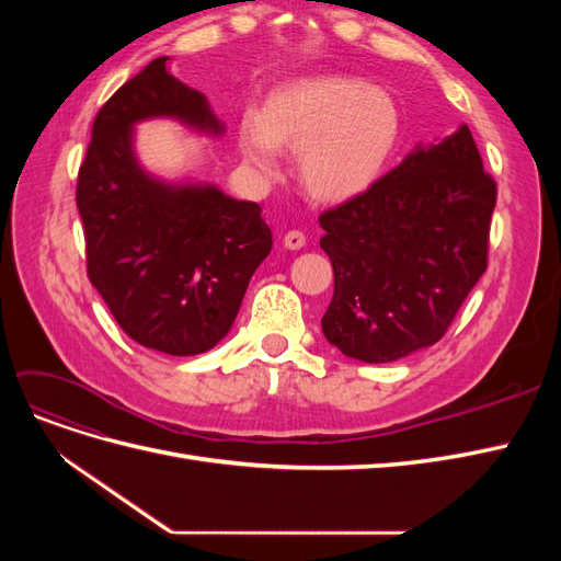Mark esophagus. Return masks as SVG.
<instances>
[{"label": "esophagus", "mask_w": 561, "mask_h": 561, "mask_svg": "<svg viewBox=\"0 0 561 561\" xmlns=\"http://www.w3.org/2000/svg\"><path fill=\"white\" fill-rule=\"evenodd\" d=\"M283 243L287 250H301L304 245H307V236H304V231H299V229H293L283 236Z\"/></svg>", "instance_id": "1"}]
</instances>
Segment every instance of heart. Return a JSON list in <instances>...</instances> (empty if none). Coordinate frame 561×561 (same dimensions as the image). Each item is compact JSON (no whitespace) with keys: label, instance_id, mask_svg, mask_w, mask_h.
I'll return each mask as SVG.
<instances>
[{"label":"heart","instance_id":"b5f03b06","mask_svg":"<svg viewBox=\"0 0 561 561\" xmlns=\"http://www.w3.org/2000/svg\"><path fill=\"white\" fill-rule=\"evenodd\" d=\"M402 130L396 98L353 77L301 79L271 93L264 112H245L239 140L264 180L280 173V149L299 151V180L320 201L369 190Z\"/></svg>","mask_w":561,"mask_h":561}]
</instances>
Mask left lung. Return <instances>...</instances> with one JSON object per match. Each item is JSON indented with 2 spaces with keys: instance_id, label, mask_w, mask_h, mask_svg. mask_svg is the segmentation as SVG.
Listing matches in <instances>:
<instances>
[{
  "instance_id": "left-lung-1",
  "label": "left lung",
  "mask_w": 561,
  "mask_h": 561,
  "mask_svg": "<svg viewBox=\"0 0 561 561\" xmlns=\"http://www.w3.org/2000/svg\"><path fill=\"white\" fill-rule=\"evenodd\" d=\"M494 206L496 182L461 126L322 213L320 248L334 268L328 342L363 363L439 342L486 271Z\"/></svg>"
}]
</instances>
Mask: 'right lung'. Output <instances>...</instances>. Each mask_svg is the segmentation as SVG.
Instances as JSON below:
<instances>
[{"label":"right lung","mask_w":561,"mask_h":561,"mask_svg":"<svg viewBox=\"0 0 561 561\" xmlns=\"http://www.w3.org/2000/svg\"><path fill=\"white\" fill-rule=\"evenodd\" d=\"M157 116L225 133L206 95L171 75V60H151L100 107L77 208L89 278L122 330L145 348L196 355L227 336L274 239L257 203L145 173L133 128Z\"/></svg>","instance_id":"1"}]
</instances>
